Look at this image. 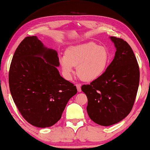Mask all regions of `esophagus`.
I'll use <instances>...</instances> for the list:
<instances>
[{
  "label": "esophagus",
  "mask_w": 150,
  "mask_h": 150,
  "mask_svg": "<svg viewBox=\"0 0 150 150\" xmlns=\"http://www.w3.org/2000/svg\"><path fill=\"white\" fill-rule=\"evenodd\" d=\"M76 87H77V89L78 90V92H81V85L80 84H76Z\"/></svg>",
  "instance_id": "1"
}]
</instances>
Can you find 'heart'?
I'll return each instance as SVG.
<instances>
[{"mask_svg": "<svg viewBox=\"0 0 150 150\" xmlns=\"http://www.w3.org/2000/svg\"><path fill=\"white\" fill-rule=\"evenodd\" d=\"M60 60L67 76H71L74 66H77L78 77L82 81L90 82L103 74L109 61V54L104 47L88 42L69 47Z\"/></svg>", "mask_w": 150, "mask_h": 150, "instance_id": "obj_1", "label": "heart"}]
</instances>
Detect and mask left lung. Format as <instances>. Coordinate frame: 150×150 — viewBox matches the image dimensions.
Segmentation results:
<instances>
[{
  "label": "left lung",
  "instance_id": "left-lung-1",
  "mask_svg": "<svg viewBox=\"0 0 150 150\" xmlns=\"http://www.w3.org/2000/svg\"><path fill=\"white\" fill-rule=\"evenodd\" d=\"M110 39L116 48L112 62L100 77L81 87L88 98V114L103 126L115 124L130 113L140 81L139 64L131 46L122 38Z\"/></svg>",
  "mask_w": 150,
  "mask_h": 150
}]
</instances>
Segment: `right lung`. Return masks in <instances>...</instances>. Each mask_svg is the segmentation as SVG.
<instances>
[{
	"instance_id": "1",
	"label": "right lung",
	"mask_w": 150,
	"mask_h": 150,
	"mask_svg": "<svg viewBox=\"0 0 150 150\" xmlns=\"http://www.w3.org/2000/svg\"><path fill=\"white\" fill-rule=\"evenodd\" d=\"M54 50L36 36L26 37L17 47L9 70L13 100L24 119L38 127H48L61 118L69 99L77 92L59 74Z\"/></svg>"
}]
</instances>
